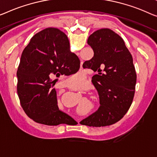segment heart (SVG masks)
Returning <instances> with one entry per match:
<instances>
[{
    "label": "heart",
    "mask_w": 157,
    "mask_h": 157,
    "mask_svg": "<svg viewBox=\"0 0 157 157\" xmlns=\"http://www.w3.org/2000/svg\"><path fill=\"white\" fill-rule=\"evenodd\" d=\"M80 75L79 74H77L75 75H72L68 79V81L71 82V83L75 84V83H78V82H81V78H78V76Z\"/></svg>",
    "instance_id": "b5f03b06"
}]
</instances>
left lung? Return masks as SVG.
<instances>
[{"label":"left lung","mask_w":157,"mask_h":157,"mask_svg":"<svg viewBox=\"0 0 157 157\" xmlns=\"http://www.w3.org/2000/svg\"><path fill=\"white\" fill-rule=\"evenodd\" d=\"M87 44L94 56L82 66L97 72L92 82L99 93L100 107L80 123L90 127L113 125L125 115L134 98L137 75L132 57L123 39L108 28L94 32Z\"/></svg>","instance_id":"8db88e82"}]
</instances>
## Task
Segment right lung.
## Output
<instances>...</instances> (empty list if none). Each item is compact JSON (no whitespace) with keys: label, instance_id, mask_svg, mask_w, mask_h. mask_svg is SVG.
Returning <instances> with one entry per match:
<instances>
[{"label":"right lung","instance_id":"obj_1","mask_svg":"<svg viewBox=\"0 0 157 157\" xmlns=\"http://www.w3.org/2000/svg\"><path fill=\"white\" fill-rule=\"evenodd\" d=\"M79 68V58L70 51L64 32L49 27L33 36L22 51L17 72V95L27 116L46 125L74 122L58 109L54 80L51 78L70 75Z\"/></svg>","mask_w":157,"mask_h":157}]
</instances>
